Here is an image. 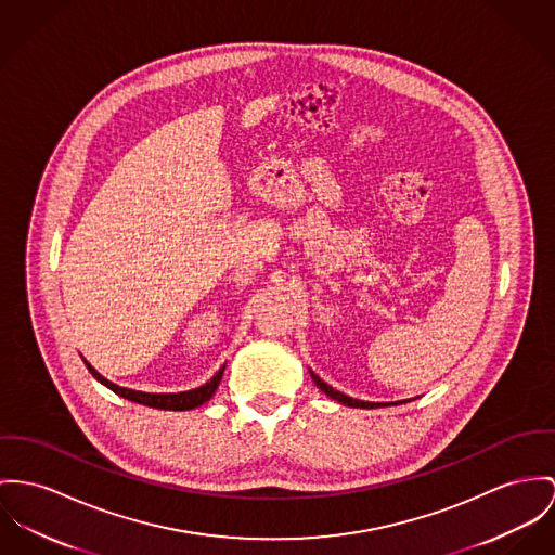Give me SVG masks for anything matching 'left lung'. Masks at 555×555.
I'll use <instances>...</instances> for the list:
<instances>
[{
  "mask_svg": "<svg viewBox=\"0 0 555 555\" xmlns=\"http://www.w3.org/2000/svg\"><path fill=\"white\" fill-rule=\"evenodd\" d=\"M310 372V378H312V383L317 384V388H321L327 397H332L334 401H338V403H344V405H348V408H361V410H374V408H384V405H399V403H408V401H412V399H403V401H390V403H374V401H361V399H352V397H348V395H344L340 390H336L334 386H330L327 383H323L312 370H308Z\"/></svg>",
  "mask_w": 555,
  "mask_h": 555,
  "instance_id": "8db88e82",
  "label": "left lung"
}]
</instances>
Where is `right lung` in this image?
<instances>
[{"instance_id": "1", "label": "right lung", "mask_w": 555, "mask_h": 555, "mask_svg": "<svg viewBox=\"0 0 555 555\" xmlns=\"http://www.w3.org/2000/svg\"><path fill=\"white\" fill-rule=\"evenodd\" d=\"M86 367L88 372L103 384L107 386L109 390H114L116 395L125 397L128 401H134V403H141V405H147V408H156V410H172V412H183V410H194L203 403H207L211 397H214L217 386L221 383V376H223V370L225 365H221L217 372H215L214 378L209 383L198 386V388H192V390H181V392H143V390H132L127 386H118V384L109 383L105 376H101L88 361H86Z\"/></svg>"}]
</instances>
